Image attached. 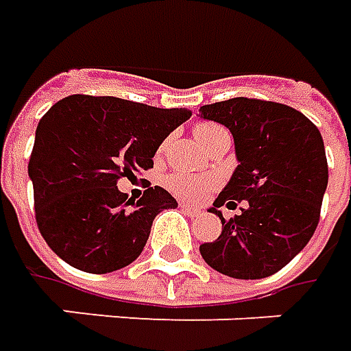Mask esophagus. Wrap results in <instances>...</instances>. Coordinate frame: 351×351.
<instances>
[{
	"label": "esophagus",
	"mask_w": 351,
	"mask_h": 351,
	"mask_svg": "<svg viewBox=\"0 0 351 351\" xmlns=\"http://www.w3.org/2000/svg\"><path fill=\"white\" fill-rule=\"evenodd\" d=\"M182 211H184V215H188V217H197V215H199V209H197V207L182 206Z\"/></svg>",
	"instance_id": "esophagus-1"
}]
</instances>
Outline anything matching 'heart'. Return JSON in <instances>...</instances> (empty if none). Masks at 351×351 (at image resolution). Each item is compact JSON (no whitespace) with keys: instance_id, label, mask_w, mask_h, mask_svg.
I'll list each match as a JSON object with an SVG mask.
<instances>
[{"instance_id":"b5f03b06","label":"heart","mask_w":351,"mask_h":351,"mask_svg":"<svg viewBox=\"0 0 351 351\" xmlns=\"http://www.w3.org/2000/svg\"><path fill=\"white\" fill-rule=\"evenodd\" d=\"M195 140L204 147L215 144L217 140L225 138L228 134L225 126L215 125V123H199L194 128ZM165 149V144L161 145V152ZM217 186V178L207 175H184V173H175L167 178V188L182 199H197L206 194L209 188Z\"/></svg>"}]
</instances>
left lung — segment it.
Returning <instances> with one entry per match:
<instances>
[{
	"label": "left lung",
	"instance_id": "obj_1",
	"mask_svg": "<svg viewBox=\"0 0 351 351\" xmlns=\"http://www.w3.org/2000/svg\"><path fill=\"white\" fill-rule=\"evenodd\" d=\"M234 138L238 167L209 209L223 223L199 245L211 269L232 278H265L288 265L315 232L328 184L325 144L304 113L285 104L232 97L199 107ZM242 203L226 221L217 206Z\"/></svg>",
	"mask_w": 351,
	"mask_h": 351
}]
</instances>
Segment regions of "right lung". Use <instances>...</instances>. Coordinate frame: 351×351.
Here are the masks:
<instances>
[{
    "mask_svg": "<svg viewBox=\"0 0 351 351\" xmlns=\"http://www.w3.org/2000/svg\"><path fill=\"white\" fill-rule=\"evenodd\" d=\"M190 117L182 107L75 94L40 119L28 176L36 223L57 256L104 275L142 254L157 213L178 204L161 186L128 199L117 182L154 167L157 147Z\"/></svg>",
    "mask_w": 351,
    "mask_h": 351,
    "instance_id": "1",
    "label": "right lung"
}]
</instances>
